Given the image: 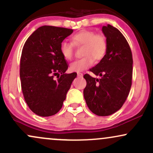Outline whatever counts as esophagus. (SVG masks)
I'll use <instances>...</instances> for the list:
<instances>
[{
    "label": "esophagus",
    "instance_id": "34e87169",
    "mask_svg": "<svg viewBox=\"0 0 153 153\" xmlns=\"http://www.w3.org/2000/svg\"><path fill=\"white\" fill-rule=\"evenodd\" d=\"M77 75H78V77H82V75H82V73H77Z\"/></svg>",
    "mask_w": 153,
    "mask_h": 153
}]
</instances>
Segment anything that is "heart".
Returning a JSON list of instances; mask_svg holds the SVG:
<instances>
[{
	"instance_id": "heart-1",
	"label": "heart",
	"mask_w": 153,
	"mask_h": 153,
	"mask_svg": "<svg viewBox=\"0 0 153 153\" xmlns=\"http://www.w3.org/2000/svg\"><path fill=\"white\" fill-rule=\"evenodd\" d=\"M82 47V58L73 62L70 70L73 72H80L92 65L96 61L101 60L106 55L108 43L106 36L102 34H96L93 30H82L73 35L71 43L62 42L59 50L65 59L71 61L74 56V47Z\"/></svg>"
}]
</instances>
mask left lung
I'll return each mask as SVG.
<instances>
[{
  "mask_svg": "<svg viewBox=\"0 0 153 153\" xmlns=\"http://www.w3.org/2000/svg\"><path fill=\"white\" fill-rule=\"evenodd\" d=\"M108 49L106 55L89 71L101 78L85 74L83 90L87 106L95 114L106 117L122 108L130 91L132 79V54L127 39L117 28L103 26Z\"/></svg>",
  "mask_w": 153,
  "mask_h": 153,
  "instance_id": "left-lung-1",
  "label": "left lung"
}]
</instances>
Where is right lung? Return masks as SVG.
Listing matches in <instances>:
<instances>
[{
  "label": "right lung",
  "instance_id": "obj_1",
  "mask_svg": "<svg viewBox=\"0 0 153 153\" xmlns=\"http://www.w3.org/2000/svg\"><path fill=\"white\" fill-rule=\"evenodd\" d=\"M73 30L43 26L27 39L20 62V78L24 100L40 117H50L62 108L66 94L77 73L66 74V59L60 44Z\"/></svg>",
  "mask_w": 153,
  "mask_h": 153
}]
</instances>
